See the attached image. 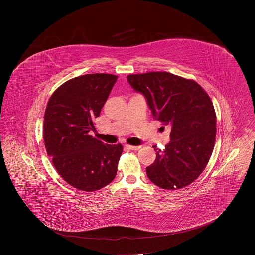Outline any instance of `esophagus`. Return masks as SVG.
I'll return each instance as SVG.
<instances>
[{"label":"esophagus","mask_w":255,"mask_h":255,"mask_svg":"<svg viewBox=\"0 0 255 255\" xmlns=\"http://www.w3.org/2000/svg\"><path fill=\"white\" fill-rule=\"evenodd\" d=\"M126 147L128 148V149H130V150H138V149H140V146H133V145H129V144H126Z\"/></svg>","instance_id":"1"}]
</instances>
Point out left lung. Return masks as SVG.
<instances>
[{"label": "left lung", "mask_w": 255, "mask_h": 255, "mask_svg": "<svg viewBox=\"0 0 255 255\" xmlns=\"http://www.w3.org/2000/svg\"><path fill=\"white\" fill-rule=\"evenodd\" d=\"M128 82L144 95L155 120L169 125V144L157 151L146 168L158 187L181 189L202 174L211 157L216 137V114L203 87L193 79L167 72L129 74Z\"/></svg>", "instance_id": "obj_1"}]
</instances>
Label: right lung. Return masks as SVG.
Instances as JSON below:
<instances>
[{
  "label": "right lung",
  "instance_id": "add662e5",
  "mask_svg": "<svg viewBox=\"0 0 255 255\" xmlns=\"http://www.w3.org/2000/svg\"><path fill=\"white\" fill-rule=\"evenodd\" d=\"M117 79L109 73L74 77L59 86L47 104L43 124L47 154L63 180L78 190H99L117 175L122 144H106L89 133L96 130L94 121Z\"/></svg>",
  "mask_w": 255,
  "mask_h": 255
}]
</instances>
